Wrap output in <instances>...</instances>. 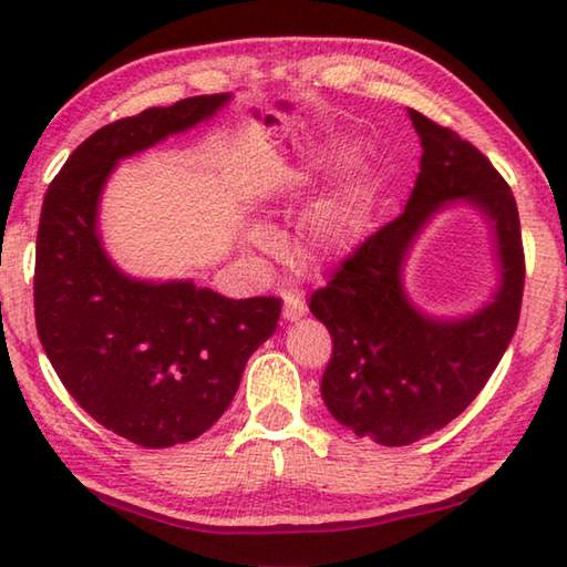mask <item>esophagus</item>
Here are the masks:
<instances>
[{"label": "esophagus", "instance_id": "34e87169", "mask_svg": "<svg viewBox=\"0 0 567 567\" xmlns=\"http://www.w3.org/2000/svg\"><path fill=\"white\" fill-rule=\"evenodd\" d=\"M305 312H307V305H305L302 297L297 292H287L285 295V307H282V318L295 322V320H300Z\"/></svg>", "mask_w": 567, "mask_h": 567}]
</instances>
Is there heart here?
<instances>
[{
    "mask_svg": "<svg viewBox=\"0 0 567 567\" xmlns=\"http://www.w3.org/2000/svg\"><path fill=\"white\" fill-rule=\"evenodd\" d=\"M257 245H270V233L265 229H255ZM344 237H348V215H344L342 205H322L318 213L310 217L305 229V239H307V249L312 255H330L338 249Z\"/></svg>",
    "mask_w": 567,
    "mask_h": 567,
    "instance_id": "b5f03b06",
    "label": "heart"
}]
</instances>
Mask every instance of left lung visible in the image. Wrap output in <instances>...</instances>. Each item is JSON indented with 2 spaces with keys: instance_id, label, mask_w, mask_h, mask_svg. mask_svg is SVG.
<instances>
[{
  "instance_id": "obj_1",
  "label": "left lung",
  "mask_w": 567,
  "mask_h": 567,
  "mask_svg": "<svg viewBox=\"0 0 567 567\" xmlns=\"http://www.w3.org/2000/svg\"><path fill=\"white\" fill-rule=\"evenodd\" d=\"M422 157L412 195L392 223L364 237L310 295V312L332 334L322 400L358 437L400 447L445 427L491 380L520 320L525 252L513 189L457 132L408 110ZM463 196L494 223L504 285L473 319L420 316L399 285L406 247L447 198Z\"/></svg>"
}]
</instances>
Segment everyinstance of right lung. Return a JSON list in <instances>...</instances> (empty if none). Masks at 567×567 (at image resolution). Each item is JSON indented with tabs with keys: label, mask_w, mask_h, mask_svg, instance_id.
I'll return each mask as SVG.
<instances>
[{
	"label": "right lung",
	"mask_w": 567,
	"mask_h": 567,
	"mask_svg": "<svg viewBox=\"0 0 567 567\" xmlns=\"http://www.w3.org/2000/svg\"><path fill=\"white\" fill-rule=\"evenodd\" d=\"M225 102L227 94H199L107 124L72 152L44 195L37 334L80 408L142 447L189 443L213 427L249 354L280 320V297L229 300L195 282L130 280L107 260L94 227L117 159L207 120Z\"/></svg>",
	"instance_id": "obj_1"
}]
</instances>
